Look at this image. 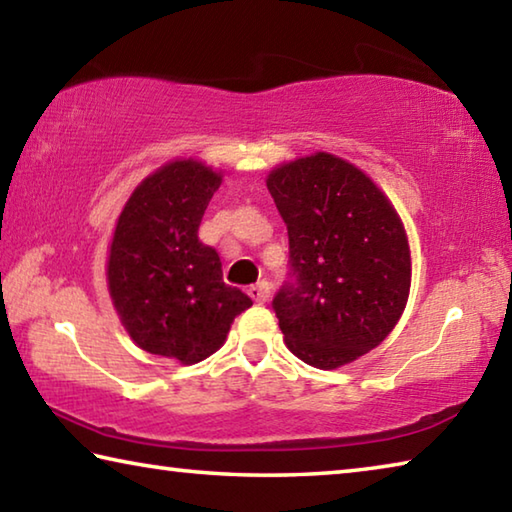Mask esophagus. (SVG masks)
<instances>
[{
    "label": "esophagus",
    "mask_w": 512,
    "mask_h": 512,
    "mask_svg": "<svg viewBox=\"0 0 512 512\" xmlns=\"http://www.w3.org/2000/svg\"><path fill=\"white\" fill-rule=\"evenodd\" d=\"M248 296L253 298L255 302H259V305H264V302H268V298H271V284L264 282V280L253 284V287L248 289Z\"/></svg>",
    "instance_id": "esophagus-1"
}]
</instances>
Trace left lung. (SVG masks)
Segmentation results:
<instances>
[{
	"instance_id": "obj_1",
	"label": "left lung",
	"mask_w": 512,
	"mask_h": 512,
	"mask_svg": "<svg viewBox=\"0 0 512 512\" xmlns=\"http://www.w3.org/2000/svg\"><path fill=\"white\" fill-rule=\"evenodd\" d=\"M266 187L289 232V280L273 298L284 343L323 370L363 357L409 298L411 250L395 207L329 153L282 164Z\"/></svg>"
}]
</instances>
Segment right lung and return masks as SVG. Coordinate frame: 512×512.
I'll return each instance as SVG.
<instances>
[{
    "label": "right lung",
    "mask_w": 512,
    "mask_h": 512,
    "mask_svg": "<svg viewBox=\"0 0 512 512\" xmlns=\"http://www.w3.org/2000/svg\"><path fill=\"white\" fill-rule=\"evenodd\" d=\"M221 173L176 160L144 178L119 214L108 257L112 305L142 350L198 363L221 348L253 300L223 282L198 225Z\"/></svg>",
    "instance_id": "add662e5"
}]
</instances>
